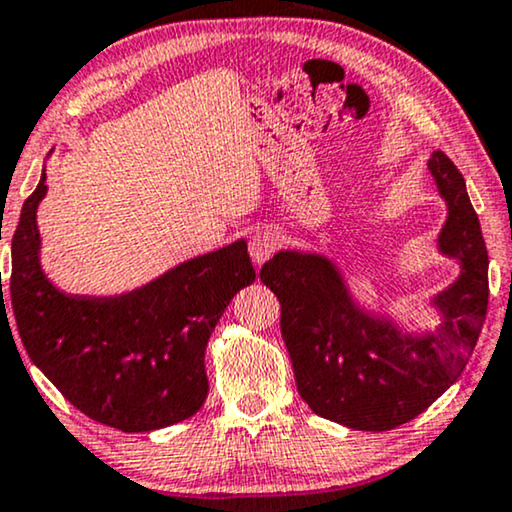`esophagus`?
I'll return each mask as SVG.
<instances>
[{
  "instance_id": "34e87169",
  "label": "esophagus",
  "mask_w": 512,
  "mask_h": 512,
  "mask_svg": "<svg viewBox=\"0 0 512 512\" xmlns=\"http://www.w3.org/2000/svg\"><path fill=\"white\" fill-rule=\"evenodd\" d=\"M278 248H281V236H278L274 229H257L255 234L250 236L248 250H250L252 262H255L257 267L267 262Z\"/></svg>"
}]
</instances>
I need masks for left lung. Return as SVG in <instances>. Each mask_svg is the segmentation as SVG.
<instances>
[{
  "label": "left lung",
  "mask_w": 512,
  "mask_h": 512,
  "mask_svg": "<svg viewBox=\"0 0 512 512\" xmlns=\"http://www.w3.org/2000/svg\"><path fill=\"white\" fill-rule=\"evenodd\" d=\"M428 167L449 208L439 250L463 269L435 297L444 314L435 333L401 335L390 321L368 316L321 255L281 250L260 271L281 302L297 392L316 416L352 430H394L428 409L463 373L487 316L489 255L465 179L442 151Z\"/></svg>",
  "instance_id": "8db88e82"
}]
</instances>
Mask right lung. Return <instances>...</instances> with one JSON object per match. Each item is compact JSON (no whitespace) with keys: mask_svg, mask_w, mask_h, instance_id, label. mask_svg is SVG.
<instances>
[{"mask_svg":"<svg viewBox=\"0 0 512 512\" xmlns=\"http://www.w3.org/2000/svg\"><path fill=\"white\" fill-rule=\"evenodd\" d=\"M44 179L11 241L9 307L32 364L75 409L115 430L151 432L191 418L208 397L210 333L231 297L255 281L248 245L200 255L125 295H66L40 267ZM6 312L2 293L4 326Z\"/></svg>","mask_w":512,"mask_h":512,"instance_id":"add662e5","label":"right lung"}]
</instances>
